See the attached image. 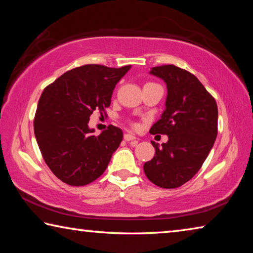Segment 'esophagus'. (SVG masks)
<instances>
[{
  "label": "esophagus",
  "instance_id": "esophagus-1",
  "mask_svg": "<svg viewBox=\"0 0 253 253\" xmlns=\"http://www.w3.org/2000/svg\"><path fill=\"white\" fill-rule=\"evenodd\" d=\"M124 139H125L126 142H130V140L136 139V136L134 134H131V132H126V134L124 135Z\"/></svg>",
  "mask_w": 253,
  "mask_h": 253
}]
</instances>
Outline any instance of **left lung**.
I'll use <instances>...</instances> for the list:
<instances>
[{
  "label": "left lung",
  "instance_id": "obj_1",
  "mask_svg": "<svg viewBox=\"0 0 253 253\" xmlns=\"http://www.w3.org/2000/svg\"><path fill=\"white\" fill-rule=\"evenodd\" d=\"M149 74L165 81L166 108L151 134L168 135L162 147L152 142L155 156L144 172L155 185L176 188L202 168L217 135V106L194 75L174 65L154 67Z\"/></svg>",
  "mask_w": 253,
  "mask_h": 253
}]
</instances>
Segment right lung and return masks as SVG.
Returning a JSON list of instances; mask_svg holds the SVG:
<instances>
[{"instance_id": "obj_1", "label": "right lung", "mask_w": 253, "mask_h": 253, "mask_svg": "<svg viewBox=\"0 0 253 253\" xmlns=\"http://www.w3.org/2000/svg\"><path fill=\"white\" fill-rule=\"evenodd\" d=\"M129 69L85 65L44 88L34 117V135L46 165L63 183L87 185L108 166L123 130L109 125L95 136L88 123L93 111L102 114L110 106L115 85Z\"/></svg>"}]
</instances>
